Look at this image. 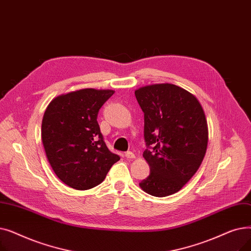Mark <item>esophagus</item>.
<instances>
[{"instance_id": "obj_1", "label": "esophagus", "mask_w": 251, "mask_h": 251, "mask_svg": "<svg viewBox=\"0 0 251 251\" xmlns=\"http://www.w3.org/2000/svg\"><path fill=\"white\" fill-rule=\"evenodd\" d=\"M125 156L127 157V159H134L135 154H134L132 151H127V152L125 153Z\"/></svg>"}]
</instances>
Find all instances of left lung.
Instances as JSON below:
<instances>
[{"mask_svg": "<svg viewBox=\"0 0 251 251\" xmlns=\"http://www.w3.org/2000/svg\"><path fill=\"white\" fill-rule=\"evenodd\" d=\"M135 97L144 113L143 157L151 168L139 186L156 197L174 194L204 157L208 139L204 112L190 92L170 83L140 87Z\"/></svg>", "mask_w": 251, "mask_h": 251, "instance_id": "left-lung-1", "label": "left lung"}]
</instances>
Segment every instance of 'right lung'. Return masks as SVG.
Masks as SVG:
<instances>
[{
	"label": "right lung",
	"instance_id": "add662e5",
	"mask_svg": "<svg viewBox=\"0 0 251 251\" xmlns=\"http://www.w3.org/2000/svg\"><path fill=\"white\" fill-rule=\"evenodd\" d=\"M114 90L84 88L52 100L45 112L42 140L58 178L77 190L100 184L120 160L105 146L97 121Z\"/></svg>",
	"mask_w": 251,
	"mask_h": 251
}]
</instances>
